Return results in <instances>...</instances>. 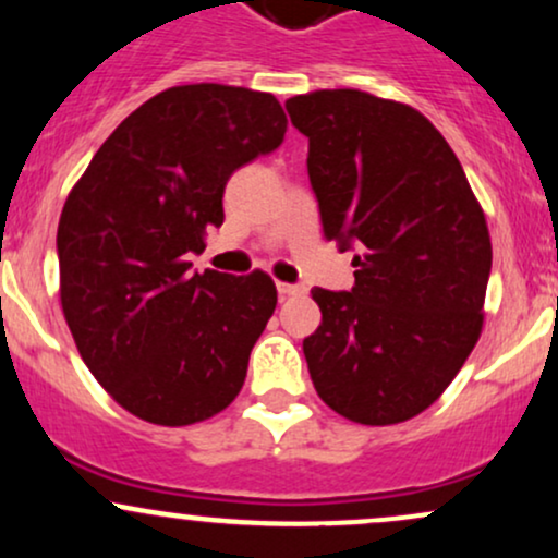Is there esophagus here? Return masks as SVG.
<instances>
[{
	"label": "esophagus",
	"instance_id": "esophagus-1",
	"mask_svg": "<svg viewBox=\"0 0 558 558\" xmlns=\"http://www.w3.org/2000/svg\"><path fill=\"white\" fill-rule=\"evenodd\" d=\"M304 291L301 286H291V283H278V293L280 299H288V296H296V293Z\"/></svg>",
	"mask_w": 558,
	"mask_h": 558
}]
</instances>
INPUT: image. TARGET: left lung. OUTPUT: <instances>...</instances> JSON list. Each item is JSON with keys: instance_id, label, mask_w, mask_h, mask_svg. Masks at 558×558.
<instances>
[{"instance_id": "8db88e82", "label": "left lung", "mask_w": 558, "mask_h": 558, "mask_svg": "<svg viewBox=\"0 0 558 558\" xmlns=\"http://www.w3.org/2000/svg\"><path fill=\"white\" fill-rule=\"evenodd\" d=\"M310 138L328 241L354 252L351 291L315 288L323 323L304 338L319 399L360 425H396L448 388L483 330L485 215L425 114L354 88L286 101Z\"/></svg>"}]
</instances>
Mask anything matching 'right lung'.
Wrapping results in <instances>:
<instances>
[{
    "label": "right lung",
    "instance_id": "add662e5",
    "mask_svg": "<svg viewBox=\"0 0 558 558\" xmlns=\"http://www.w3.org/2000/svg\"><path fill=\"white\" fill-rule=\"evenodd\" d=\"M272 94L194 83L151 96L99 146L57 228L60 299L83 362L155 425L222 412L278 304L270 275L191 272L228 178L283 144Z\"/></svg>",
    "mask_w": 558,
    "mask_h": 558
}]
</instances>
